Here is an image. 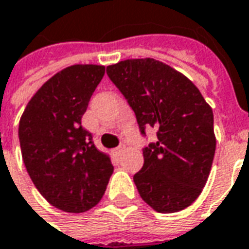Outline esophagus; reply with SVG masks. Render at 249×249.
Instances as JSON below:
<instances>
[{
	"mask_svg": "<svg viewBox=\"0 0 249 249\" xmlns=\"http://www.w3.org/2000/svg\"><path fill=\"white\" fill-rule=\"evenodd\" d=\"M124 147H126V146H124V144H123V143H122V144H121V146H118L117 148L114 150V151H115V154H121V152H122L123 150H124Z\"/></svg>",
	"mask_w": 249,
	"mask_h": 249,
	"instance_id": "esophagus-1",
	"label": "esophagus"
}]
</instances>
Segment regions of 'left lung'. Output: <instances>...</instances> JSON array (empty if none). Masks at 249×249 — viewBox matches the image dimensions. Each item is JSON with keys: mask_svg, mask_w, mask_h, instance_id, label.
Returning <instances> with one entry per match:
<instances>
[{"mask_svg": "<svg viewBox=\"0 0 249 249\" xmlns=\"http://www.w3.org/2000/svg\"><path fill=\"white\" fill-rule=\"evenodd\" d=\"M111 82L135 112L139 131L157 130L143 147L144 163L134 175L138 192L162 213L191 206L211 171L216 148L212 108L194 83L152 58L107 66Z\"/></svg>", "mask_w": 249, "mask_h": 249, "instance_id": "left-lung-1", "label": "left lung"}]
</instances>
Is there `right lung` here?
Here are the masks:
<instances>
[{"label":"right lung","instance_id":"right-lung-1","mask_svg":"<svg viewBox=\"0 0 249 249\" xmlns=\"http://www.w3.org/2000/svg\"><path fill=\"white\" fill-rule=\"evenodd\" d=\"M105 66L74 65L49 79L23 111L18 138L30 179L52 206L85 212L99 203L114 171L81 124Z\"/></svg>","mask_w":249,"mask_h":249}]
</instances>
